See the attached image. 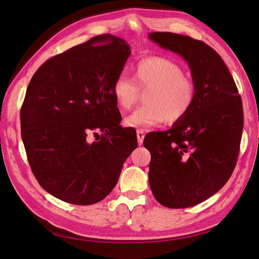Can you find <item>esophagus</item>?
Instances as JSON below:
<instances>
[{"instance_id":"obj_1","label":"esophagus","mask_w":259,"mask_h":259,"mask_svg":"<svg viewBox=\"0 0 259 259\" xmlns=\"http://www.w3.org/2000/svg\"><path fill=\"white\" fill-rule=\"evenodd\" d=\"M144 132L142 130H138L137 131V138H138V143L139 144H142L143 143V140H144Z\"/></svg>"}]
</instances>
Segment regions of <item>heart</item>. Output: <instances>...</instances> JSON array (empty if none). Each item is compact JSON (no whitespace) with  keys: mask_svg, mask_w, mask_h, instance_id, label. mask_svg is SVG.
Masks as SVG:
<instances>
[{"mask_svg":"<svg viewBox=\"0 0 259 259\" xmlns=\"http://www.w3.org/2000/svg\"><path fill=\"white\" fill-rule=\"evenodd\" d=\"M134 78L119 75L112 84L111 95L119 108H132L139 90L147 91L142 107L124 119L129 128L148 129L166 121L173 124L187 116L196 101V85L184 74L182 66L163 57H148L139 61Z\"/></svg>","mask_w":259,"mask_h":259,"instance_id":"b5f03b06","label":"heart"}]
</instances>
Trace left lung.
Here are the masks:
<instances>
[{
  "label": "left lung",
  "instance_id": "left-lung-1",
  "mask_svg": "<svg viewBox=\"0 0 259 259\" xmlns=\"http://www.w3.org/2000/svg\"><path fill=\"white\" fill-rule=\"evenodd\" d=\"M161 48L188 63L196 85L193 108L171 128L145 136L151 153L149 183L168 208H189L217 194L234 170L243 132L242 99L215 50L173 32H151Z\"/></svg>",
  "mask_w": 259,
  "mask_h": 259
}]
</instances>
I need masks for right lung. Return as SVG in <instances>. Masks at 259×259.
<instances>
[{
	"label": "right lung",
	"mask_w": 259,
	"mask_h": 259,
	"mask_svg": "<svg viewBox=\"0 0 259 259\" xmlns=\"http://www.w3.org/2000/svg\"><path fill=\"white\" fill-rule=\"evenodd\" d=\"M130 54L123 39L99 35L49 59L30 79L22 139L39 185L62 201L103 200L138 147L111 95ZM95 131L102 135L92 142L87 136Z\"/></svg>",
	"instance_id": "obj_1"
}]
</instances>
